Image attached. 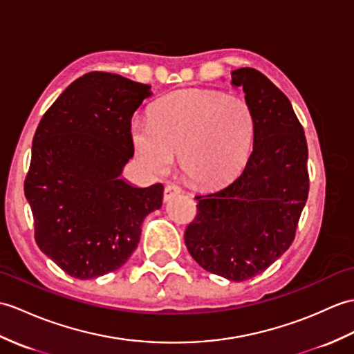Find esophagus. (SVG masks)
Segmentation results:
<instances>
[{
  "mask_svg": "<svg viewBox=\"0 0 354 354\" xmlns=\"http://www.w3.org/2000/svg\"><path fill=\"white\" fill-rule=\"evenodd\" d=\"M180 193V188L175 184H167L166 187H164V194H162V199L164 202H167L170 199H174L175 196H178Z\"/></svg>",
  "mask_w": 354,
  "mask_h": 354,
  "instance_id": "34e87169",
  "label": "esophagus"
}]
</instances>
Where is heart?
Listing matches in <instances>:
<instances>
[{"mask_svg":"<svg viewBox=\"0 0 354 354\" xmlns=\"http://www.w3.org/2000/svg\"><path fill=\"white\" fill-rule=\"evenodd\" d=\"M254 114L241 97L212 90H180L153 106L149 120L136 119L131 138L138 161L164 174L180 153L193 183L216 185L240 170L250 153Z\"/></svg>","mask_w":354,"mask_h":354,"instance_id":"1","label":"heart"}]
</instances>
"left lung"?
<instances>
[{
	"mask_svg": "<svg viewBox=\"0 0 354 354\" xmlns=\"http://www.w3.org/2000/svg\"><path fill=\"white\" fill-rule=\"evenodd\" d=\"M254 114L253 151L231 183L196 196L185 231L193 259L209 273L243 282L290 249L308 201V143L292 105L253 68L232 72Z\"/></svg>",
	"mask_w": 354,
	"mask_h": 354,
	"instance_id": "left-lung-1",
	"label": "left lung"
}]
</instances>
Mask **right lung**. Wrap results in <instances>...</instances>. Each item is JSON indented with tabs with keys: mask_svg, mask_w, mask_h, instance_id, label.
I'll return each mask as SVG.
<instances>
[{
	"mask_svg": "<svg viewBox=\"0 0 354 354\" xmlns=\"http://www.w3.org/2000/svg\"><path fill=\"white\" fill-rule=\"evenodd\" d=\"M151 86L118 73L88 72L49 106L32 138L24 193L35 240L77 279L116 271L129 259L162 184L129 185L122 169L134 155L131 119Z\"/></svg>",
	"mask_w": 354,
	"mask_h": 354,
	"instance_id": "add662e5",
	"label": "right lung"
}]
</instances>
